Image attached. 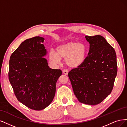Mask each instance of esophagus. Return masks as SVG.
Here are the masks:
<instances>
[{"label":"esophagus","mask_w":127,"mask_h":127,"mask_svg":"<svg viewBox=\"0 0 127 127\" xmlns=\"http://www.w3.org/2000/svg\"><path fill=\"white\" fill-rule=\"evenodd\" d=\"M63 72V73H64V74L67 75L68 74V71L67 70V69H64Z\"/></svg>","instance_id":"obj_1"}]
</instances>
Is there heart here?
Wrapping results in <instances>:
<instances>
[{"mask_svg":"<svg viewBox=\"0 0 127 127\" xmlns=\"http://www.w3.org/2000/svg\"><path fill=\"white\" fill-rule=\"evenodd\" d=\"M87 53V48L84 44L69 42L59 46L56 53L51 51L49 56L52 62L56 64H60L61 59H64L68 66L77 67L84 62Z\"/></svg>","mask_w":127,"mask_h":127,"instance_id":"obj_1","label":"heart"}]
</instances>
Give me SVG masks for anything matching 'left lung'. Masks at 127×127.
Here are the masks:
<instances>
[{
  "label": "left lung",
  "mask_w": 127,
  "mask_h": 127,
  "mask_svg": "<svg viewBox=\"0 0 127 127\" xmlns=\"http://www.w3.org/2000/svg\"><path fill=\"white\" fill-rule=\"evenodd\" d=\"M85 38L90 44L88 56L68 76L79 101L96 105L113 89L117 73L116 53L103 36H86Z\"/></svg>",
  "instance_id": "left-lung-1"
}]
</instances>
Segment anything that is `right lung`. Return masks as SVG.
<instances>
[{"instance_id":"add662e5","label":"right lung","mask_w":127,"mask_h":127,"mask_svg":"<svg viewBox=\"0 0 127 127\" xmlns=\"http://www.w3.org/2000/svg\"><path fill=\"white\" fill-rule=\"evenodd\" d=\"M39 36L26 39L12 53L9 80L17 100L27 107L41 110L54 99L61 69L49 67L44 58L47 51Z\"/></svg>"}]
</instances>
